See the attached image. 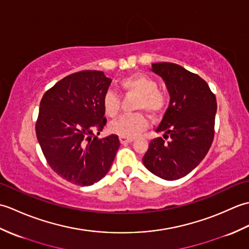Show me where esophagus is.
I'll return each mask as SVG.
<instances>
[{
  "label": "esophagus",
  "instance_id": "34e87169",
  "mask_svg": "<svg viewBox=\"0 0 249 249\" xmlns=\"http://www.w3.org/2000/svg\"><path fill=\"white\" fill-rule=\"evenodd\" d=\"M120 141H121L122 144H125V143H129V142H133L134 139L133 138H129V137L120 136Z\"/></svg>",
  "mask_w": 249,
  "mask_h": 249
}]
</instances>
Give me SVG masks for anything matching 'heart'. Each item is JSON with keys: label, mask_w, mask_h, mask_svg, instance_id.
Here are the masks:
<instances>
[{"label": "heart", "mask_w": 249, "mask_h": 249, "mask_svg": "<svg viewBox=\"0 0 249 249\" xmlns=\"http://www.w3.org/2000/svg\"><path fill=\"white\" fill-rule=\"evenodd\" d=\"M120 88L126 94L138 96L135 109L143 110L151 118H157L166 109L167 95L157 89V82L145 73L134 75L122 79ZM103 108L106 115L114 118L121 108V97L113 91L106 92L103 97ZM147 127V120L143 113L124 114L110 124V129L114 134L124 137H135Z\"/></svg>", "instance_id": "b5f03b06"}]
</instances>
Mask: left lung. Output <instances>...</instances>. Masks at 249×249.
<instances>
[{"label": "left lung", "instance_id": "1", "mask_svg": "<svg viewBox=\"0 0 249 249\" xmlns=\"http://www.w3.org/2000/svg\"><path fill=\"white\" fill-rule=\"evenodd\" d=\"M152 71L166 82L170 105L142 161L147 170L168 181L181 178L208 154L214 139L215 94L202 78L174 63H155Z\"/></svg>", "mask_w": 249, "mask_h": 249}]
</instances>
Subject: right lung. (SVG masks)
Masks as SVG:
<instances>
[{"instance_id": "right-lung-1", "label": "right lung", "mask_w": 249, "mask_h": 249, "mask_svg": "<svg viewBox=\"0 0 249 249\" xmlns=\"http://www.w3.org/2000/svg\"><path fill=\"white\" fill-rule=\"evenodd\" d=\"M111 79L103 71H82L61 79L40 100L35 129L50 168L67 182L89 186L112 165L120 140L97 139L107 123L103 97Z\"/></svg>"}]
</instances>
